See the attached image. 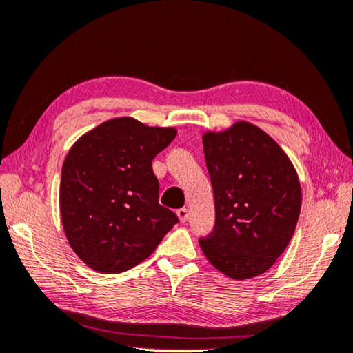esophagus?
<instances>
[{
	"mask_svg": "<svg viewBox=\"0 0 353 353\" xmlns=\"http://www.w3.org/2000/svg\"><path fill=\"white\" fill-rule=\"evenodd\" d=\"M177 217L181 222H186V220H188V208L177 210Z\"/></svg>",
	"mask_w": 353,
	"mask_h": 353,
	"instance_id": "1",
	"label": "esophagus"
}]
</instances>
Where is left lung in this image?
<instances>
[{
    "label": "left lung",
    "mask_w": 353,
    "mask_h": 353,
    "mask_svg": "<svg viewBox=\"0 0 353 353\" xmlns=\"http://www.w3.org/2000/svg\"><path fill=\"white\" fill-rule=\"evenodd\" d=\"M203 151L216 223L200 248L228 277H257L294 236L301 208L299 176L280 145L250 122L205 133Z\"/></svg>",
    "instance_id": "obj_1"
}]
</instances>
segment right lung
I'll return each instance as SVG.
<instances>
[{
    "mask_svg": "<svg viewBox=\"0 0 353 353\" xmlns=\"http://www.w3.org/2000/svg\"><path fill=\"white\" fill-rule=\"evenodd\" d=\"M176 128L116 117L88 131L62 165L59 206L68 243L94 271L119 274L148 259L179 219L159 205L153 159Z\"/></svg>",
    "mask_w": 353,
    "mask_h": 353,
    "instance_id": "right-lung-1",
    "label": "right lung"
}]
</instances>
